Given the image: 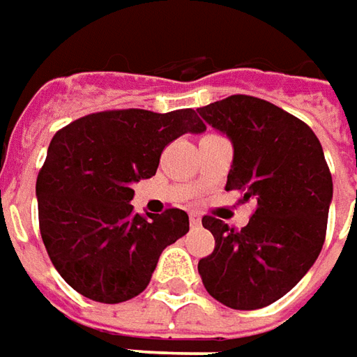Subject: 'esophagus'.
I'll return each instance as SVG.
<instances>
[{"instance_id": "34e87169", "label": "esophagus", "mask_w": 357, "mask_h": 357, "mask_svg": "<svg viewBox=\"0 0 357 357\" xmlns=\"http://www.w3.org/2000/svg\"><path fill=\"white\" fill-rule=\"evenodd\" d=\"M189 220H191L193 227H199V225H201V217H199L197 213H189Z\"/></svg>"}]
</instances>
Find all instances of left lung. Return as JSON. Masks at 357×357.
<instances>
[{
    "instance_id": "1",
    "label": "left lung",
    "mask_w": 357,
    "mask_h": 357,
    "mask_svg": "<svg viewBox=\"0 0 357 357\" xmlns=\"http://www.w3.org/2000/svg\"><path fill=\"white\" fill-rule=\"evenodd\" d=\"M197 113L232 144L227 189L258 203L240 230L203 217L215 250L199 260V275L230 309L268 307L303 280L324 244L332 176L321 142L303 121L258 97L230 96Z\"/></svg>"
}]
</instances>
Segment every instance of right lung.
I'll use <instances>...</instances> for the list:
<instances>
[{"label": "right lung", "instance_id": "right-lung-1", "mask_svg": "<svg viewBox=\"0 0 357 357\" xmlns=\"http://www.w3.org/2000/svg\"><path fill=\"white\" fill-rule=\"evenodd\" d=\"M201 135L193 109H123L74 121L50 140L36 178L38 225L62 280L84 297L123 303L146 289L166 246L188 234L185 211L138 215L132 185L152 178L162 150Z\"/></svg>", "mask_w": 357, "mask_h": 357}]
</instances>
